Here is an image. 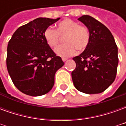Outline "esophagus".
Returning <instances> with one entry per match:
<instances>
[{
  "instance_id": "1",
  "label": "esophagus",
  "mask_w": 126,
  "mask_h": 126,
  "mask_svg": "<svg viewBox=\"0 0 126 126\" xmlns=\"http://www.w3.org/2000/svg\"><path fill=\"white\" fill-rule=\"evenodd\" d=\"M62 60H63V61H64V62H65V61L67 60V58L63 57V58H62Z\"/></svg>"
}]
</instances>
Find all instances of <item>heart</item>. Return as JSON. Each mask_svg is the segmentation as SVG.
<instances>
[{"instance_id":"1","label":"heart","mask_w":126,"mask_h":126,"mask_svg":"<svg viewBox=\"0 0 126 126\" xmlns=\"http://www.w3.org/2000/svg\"><path fill=\"white\" fill-rule=\"evenodd\" d=\"M44 38L48 46L54 48L65 38L64 45L57 47L55 53L60 57H70L76 54L77 50L82 52L86 49L90 40L88 29L79 26L76 21L66 19L58 23L56 30L48 28L44 32Z\"/></svg>"}]
</instances>
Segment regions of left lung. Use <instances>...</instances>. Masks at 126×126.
Listing matches in <instances>:
<instances>
[{"label":"left lung","instance_id":"8db88e82","mask_svg":"<svg viewBox=\"0 0 126 126\" xmlns=\"http://www.w3.org/2000/svg\"><path fill=\"white\" fill-rule=\"evenodd\" d=\"M78 20L90 32L89 45L79 56L73 58L76 67L71 72L77 90L86 94L103 93L115 79L118 65L117 47L111 32L90 15Z\"/></svg>","mask_w":126,"mask_h":126}]
</instances>
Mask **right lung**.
<instances>
[{
	"label": "right lung",
	"instance_id": "add662e5",
	"mask_svg": "<svg viewBox=\"0 0 126 126\" xmlns=\"http://www.w3.org/2000/svg\"><path fill=\"white\" fill-rule=\"evenodd\" d=\"M59 19L37 18L19 27L9 42L7 70L21 93L38 96L53 87L55 73L64 63L48 46L44 32Z\"/></svg>",
	"mask_w": 126,
	"mask_h": 126
}]
</instances>
